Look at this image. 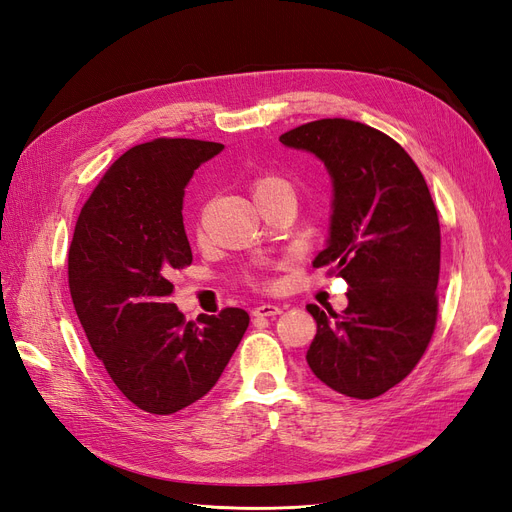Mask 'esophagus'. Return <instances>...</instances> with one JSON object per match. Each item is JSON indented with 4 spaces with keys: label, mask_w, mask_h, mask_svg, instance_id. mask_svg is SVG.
I'll list each match as a JSON object with an SVG mask.
<instances>
[{
    "label": "esophagus",
    "mask_w": 512,
    "mask_h": 512,
    "mask_svg": "<svg viewBox=\"0 0 512 512\" xmlns=\"http://www.w3.org/2000/svg\"><path fill=\"white\" fill-rule=\"evenodd\" d=\"M282 312L280 306L276 304H261L253 310V316H266V318H272V316H278Z\"/></svg>",
    "instance_id": "obj_1"
}]
</instances>
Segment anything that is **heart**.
<instances>
[{"label":"heart","instance_id":"heart-1","mask_svg":"<svg viewBox=\"0 0 512 512\" xmlns=\"http://www.w3.org/2000/svg\"><path fill=\"white\" fill-rule=\"evenodd\" d=\"M282 185H289L285 179H280L276 175H261L255 179L253 183V196H259V194H266L270 192V189H276V187H282ZM255 285H266V280L263 278H253Z\"/></svg>","mask_w":512,"mask_h":512}]
</instances>
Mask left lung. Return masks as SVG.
I'll return each instance as SVG.
<instances>
[{"label":"left lung","instance_id":"1","mask_svg":"<svg viewBox=\"0 0 512 512\" xmlns=\"http://www.w3.org/2000/svg\"><path fill=\"white\" fill-rule=\"evenodd\" d=\"M280 143L312 151L329 170L331 234L314 268L327 266L350 287L342 314L306 306L316 320L306 361L335 392L375 399L420 363L437 325V206L407 151L367 124L325 118Z\"/></svg>","mask_w":512,"mask_h":512}]
</instances>
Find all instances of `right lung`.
<instances>
[{
	"label": "right lung",
	"instance_id": "1",
	"mask_svg": "<svg viewBox=\"0 0 512 512\" xmlns=\"http://www.w3.org/2000/svg\"><path fill=\"white\" fill-rule=\"evenodd\" d=\"M223 149L154 139L109 166L82 206L69 246V291L90 348L130 403L170 415L211 390L249 327L225 308L198 323L170 304L173 276L192 263L183 227L185 185Z\"/></svg>",
	"mask_w": 512,
	"mask_h": 512
}]
</instances>
